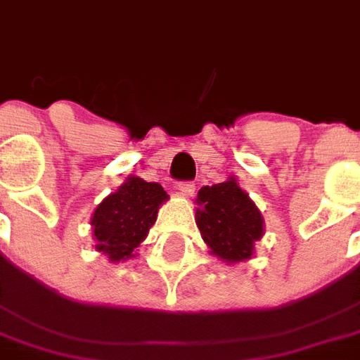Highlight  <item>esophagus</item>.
Wrapping results in <instances>:
<instances>
[{"instance_id":"1","label":"esophagus","mask_w":360,"mask_h":360,"mask_svg":"<svg viewBox=\"0 0 360 360\" xmlns=\"http://www.w3.org/2000/svg\"><path fill=\"white\" fill-rule=\"evenodd\" d=\"M177 191H179L183 196H193L195 195V183H191V181H181L179 185H177Z\"/></svg>"}]
</instances>
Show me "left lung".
I'll use <instances>...</instances> for the list:
<instances>
[{
	"label": "left lung",
	"instance_id": "1",
	"mask_svg": "<svg viewBox=\"0 0 360 360\" xmlns=\"http://www.w3.org/2000/svg\"><path fill=\"white\" fill-rule=\"evenodd\" d=\"M196 204V226L210 255L227 264L255 255V243L264 235V218L235 177L200 188Z\"/></svg>",
	"mask_w": 360,
	"mask_h": 360
}]
</instances>
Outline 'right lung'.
Listing matches in <instances>:
<instances>
[{
    "label": "right lung",
    "instance_id": "obj_1",
    "mask_svg": "<svg viewBox=\"0 0 360 360\" xmlns=\"http://www.w3.org/2000/svg\"><path fill=\"white\" fill-rule=\"evenodd\" d=\"M169 196L160 183H148L141 177H127L125 183L105 196L92 214L90 226L96 239V250L121 262L133 258L150 227L156 224L158 210Z\"/></svg>",
    "mask_w": 360,
    "mask_h": 360
}]
</instances>
